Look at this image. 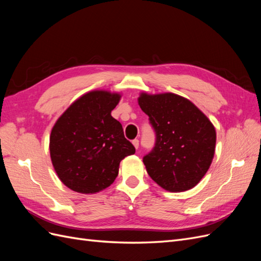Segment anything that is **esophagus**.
I'll use <instances>...</instances> for the list:
<instances>
[{"instance_id": "34e87169", "label": "esophagus", "mask_w": 261, "mask_h": 261, "mask_svg": "<svg viewBox=\"0 0 261 261\" xmlns=\"http://www.w3.org/2000/svg\"><path fill=\"white\" fill-rule=\"evenodd\" d=\"M132 143H133L134 147H135L136 149H138V147H139V140H138V139H134V140L132 141Z\"/></svg>"}]
</instances>
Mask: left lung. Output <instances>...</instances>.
Instances as JSON below:
<instances>
[{
	"label": "left lung",
	"instance_id": "left-lung-1",
	"mask_svg": "<svg viewBox=\"0 0 261 261\" xmlns=\"http://www.w3.org/2000/svg\"><path fill=\"white\" fill-rule=\"evenodd\" d=\"M138 105L155 133L144 156L149 176L169 192H185L206 174L216 150L215 126L193 102L175 93H140Z\"/></svg>",
	"mask_w": 261,
	"mask_h": 261
}]
</instances>
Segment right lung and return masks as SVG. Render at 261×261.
<instances>
[{
  "label": "right lung",
  "mask_w": 261,
  "mask_h": 261,
  "mask_svg": "<svg viewBox=\"0 0 261 261\" xmlns=\"http://www.w3.org/2000/svg\"><path fill=\"white\" fill-rule=\"evenodd\" d=\"M120 93L94 90L69 106L50 136V155L62 183L74 192L94 194L111 185L120 162L135 153L122 124L111 115Z\"/></svg>",
  "instance_id": "obj_1"
}]
</instances>
